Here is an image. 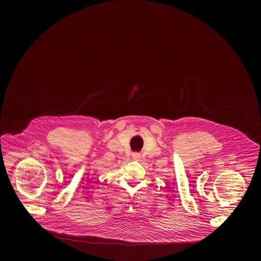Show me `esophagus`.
I'll return each mask as SVG.
<instances>
[{"label": "esophagus", "instance_id": "obj_1", "mask_svg": "<svg viewBox=\"0 0 261 261\" xmlns=\"http://www.w3.org/2000/svg\"><path fill=\"white\" fill-rule=\"evenodd\" d=\"M132 158H133V160L138 161V160L140 159V154H138V153H133V154H132Z\"/></svg>", "mask_w": 261, "mask_h": 261}]
</instances>
